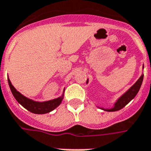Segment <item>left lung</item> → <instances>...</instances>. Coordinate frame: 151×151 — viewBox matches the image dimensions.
<instances>
[{
    "instance_id": "1",
    "label": "left lung",
    "mask_w": 151,
    "mask_h": 151,
    "mask_svg": "<svg viewBox=\"0 0 151 151\" xmlns=\"http://www.w3.org/2000/svg\"><path fill=\"white\" fill-rule=\"evenodd\" d=\"M143 80V75H142L141 77L139 78V80L136 82L135 84H133V86L131 87V88L127 91V92L125 93L124 95H122V96L119 99L118 101L116 102L115 106H114V108H112L111 109H104L105 111H116L122 109V108L125 107V106H126L132 99H134V97L137 95V93L139 91V88L141 87Z\"/></svg>"
}]
</instances>
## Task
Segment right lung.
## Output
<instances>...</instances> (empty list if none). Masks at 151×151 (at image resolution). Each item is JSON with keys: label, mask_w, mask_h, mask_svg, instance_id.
Here are the masks:
<instances>
[{"label": "right lung", "mask_w": 151, "mask_h": 151, "mask_svg": "<svg viewBox=\"0 0 151 151\" xmlns=\"http://www.w3.org/2000/svg\"><path fill=\"white\" fill-rule=\"evenodd\" d=\"M8 84H9L10 89L12 91V95H14L15 99L18 101L19 104L22 105L23 107L25 108L27 110L31 111L32 113L35 114H45L48 113L50 111L56 109L58 105H60L63 96L58 99H53L51 101H45V102H37V101H34L32 100L27 99L24 96H23L21 93H19L18 91L16 90L15 88L13 87L12 84L10 80L8 78Z\"/></svg>", "instance_id": "right-lung-1"}]
</instances>
